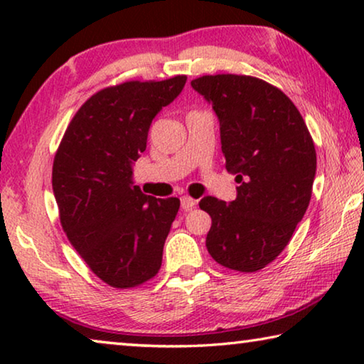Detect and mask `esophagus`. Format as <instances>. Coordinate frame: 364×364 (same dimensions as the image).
Listing matches in <instances>:
<instances>
[{"label": "esophagus", "mask_w": 364, "mask_h": 364, "mask_svg": "<svg viewBox=\"0 0 364 364\" xmlns=\"http://www.w3.org/2000/svg\"><path fill=\"white\" fill-rule=\"evenodd\" d=\"M181 205H182L183 210H191V208L195 207V205H197V200H193L191 197H182L181 198Z\"/></svg>", "instance_id": "esophagus-1"}]
</instances>
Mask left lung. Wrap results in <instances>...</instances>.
Here are the masks:
<instances>
[{
  "mask_svg": "<svg viewBox=\"0 0 364 364\" xmlns=\"http://www.w3.org/2000/svg\"><path fill=\"white\" fill-rule=\"evenodd\" d=\"M191 85L212 105L225 167L240 183L233 202L200 200L212 217L207 250L228 269L259 271L281 255L309 207L314 141L296 105L264 80L223 73Z\"/></svg>",
  "mask_w": 364,
  "mask_h": 364,
  "instance_id": "obj_1",
  "label": "left lung"
}]
</instances>
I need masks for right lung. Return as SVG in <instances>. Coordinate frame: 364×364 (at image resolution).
<instances>
[{
	"instance_id": "add662e5",
	"label": "right lung",
	"mask_w": 364,
	"mask_h": 364,
	"mask_svg": "<svg viewBox=\"0 0 364 364\" xmlns=\"http://www.w3.org/2000/svg\"><path fill=\"white\" fill-rule=\"evenodd\" d=\"M187 77L126 82L87 100L57 151L52 188L60 223L88 267L112 287L139 286L159 271L181 207L134 186L152 119L186 87Z\"/></svg>"
}]
</instances>
